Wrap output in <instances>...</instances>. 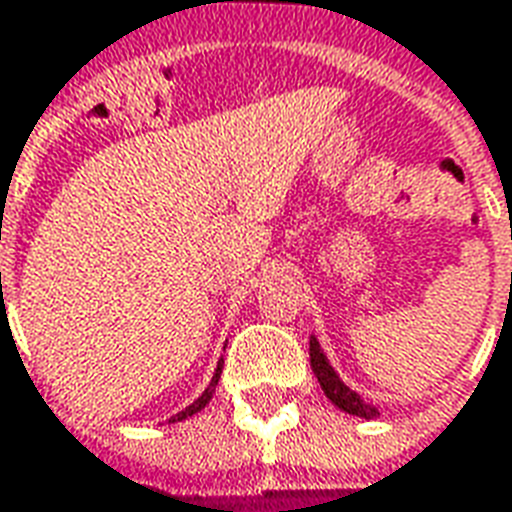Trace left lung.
<instances>
[{
  "instance_id": "1",
  "label": "left lung",
  "mask_w": 512,
  "mask_h": 512,
  "mask_svg": "<svg viewBox=\"0 0 512 512\" xmlns=\"http://www.w3.org/2000/svg\"><path fill=\"white\" fill-rule=\"evenodd\" d=\"M311 368L313 374H316V379H319V384H322L324 395H327L338 409H343V412L349 414H357V417H365V420H371V417L379 414L376 406L365 404L360 395L354 393V390H349V387L338 379V374L333 371V365L327 363V357H324L322 346H319L316 338H311Z\"/></svg>"
}]
</instances>
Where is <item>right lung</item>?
<instances>
[{"label":"right lung","instance_id":"right-lung-1","mask_svg":"<svg viewBox=\"0 0 512 512\" xmlns=\"http://www.w3.org/2000/svg\"><path fill=\"white\" fill-rule=\"evenodd\" d=\"M218 379H220V363H218V371H215V376H212L210 387H207V390H204V393H201L199 398L193 401V404L185 406V409H182V412H179V414H174V417H171L169 423H179V420H185V417H190V414L201 412L204 406L210 404V398H212V393H215V384H218Z\"/></svg>","mask_w":512,"mask_h":512}]
</instances>
